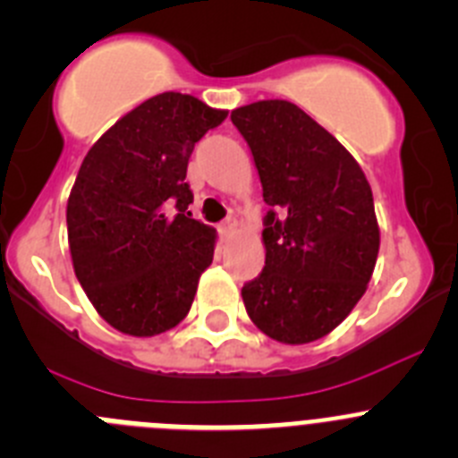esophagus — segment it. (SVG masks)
Instances as JSON below:
<instances>
[{
    "label": "esophagus",
    "mask_w": 458,
    "mask_h": 458,
    "mask_svg": "<svg viewBox=\"0 0 458 458\" xmlns=\"http://www.w3.org/2000/svg\"><path fill=\"white\" fill-rule=\"evenodd\" d=\"M234 233H237V219L230 216V219H225L224 224H221V234H224V237H233Z\"/></svg>",
    "instance_id": "obj_1"
}]
</instances>
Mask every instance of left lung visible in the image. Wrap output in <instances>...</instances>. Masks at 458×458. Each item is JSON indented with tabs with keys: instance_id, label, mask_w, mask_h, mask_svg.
Returning <instances> with one entry per match:
<instances>
[{
	"instance_id": "left-lung-1",
	"label": "left lung",
	"mask_w": 458,
	"mask_h": 458,
	"mask_svg": "<svg viewBox=\"0 0 458 458\" xmlns=\"http://www.w3.org/2000/svg\"><path fill=\"white\" fill-rule=\"evenodd\" d=\"M262 182L264 271L242 289L258 330L287 345L330 335L366 293L379 253L373 191L348 148L292 101L234 108Z\"/></svg>"
}]
</instances>
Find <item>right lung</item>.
Here are the masks:
<instances>
[{"instance_id": "1", "label": "right lung", "mask_w": 458, "mask_h": 458, "mask_svg": "<svg viewBox=\"0 0 458 458\" xmlns=\"http://www.w3.org/2000/svg\"><path fill=\"white\" fill-rule=\"evenodd\" d=\"M225 117L191 94H156L114 122L81 165L67 199L72 264L94 310L122 335H162L194 302L216 230L187 212V162Z\"/></svg>"}]
</instances>
